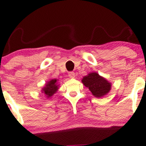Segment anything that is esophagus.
I'll use <instances>...</instances> for the list:
<instances>
[{"mask_svg":"<svg viewBox=\"0 0 146 146\" xmlns=\"http://www.w3.org/2000/svg\"><path fill=\"white\" fill-rule=\"evenodd\" d=\"M68 75H69V77L70 78H74L75 77V73L73 71H71V72H69V73H68Z\"/></svg>","mask_w":146,"mask_h":146,"instance_id":"esophagus-1","label":"esophagus"}]
</instances>
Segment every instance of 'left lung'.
Instances as JSON below:
<instances>
[{"label": "left lung", "instance_id": "obj_1", "mask_svg": "<svg viewBox=\"0 0 146 146\" xmlns=\"http://www.w3.org/2000/svg\"><path fill=\"white\" fill-rule=\"evenodd\" d=\"M82 83L96 98L106 96L111 89V83L97 73H91L85 76Z\"/></svg>", "mask_w": 146, "mask_h": 146}]
</instances>
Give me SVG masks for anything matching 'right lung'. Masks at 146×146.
Wrapping results in <instances>:
<instances>
[{"mask_svg":"<svg viewBox=\"0 0 146 146\" xmlns=\"http://www.w3.org/2000/svg\"><path fill=\"white\" fill-rule=\"evenodd\" d=\"M58 85H57V79H52L48 81L46 86L42 89V91L47 98H49L56 93Z\"/></svg>","mask_w":146,"mask_h":146,"instance_id":"obj_1","label":"right lung"}]
</instances>
